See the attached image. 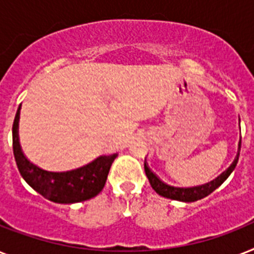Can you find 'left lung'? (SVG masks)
<instances>
[{
    "label": "left lung",
    "instance_id": "obj_1",
    "mask_svg": "<svg viewBox=\"0 0 254 254\" xmlns=\"http://www.w3.org/2000/svg\"><path fill=\"white\" fill-rule=\"evenodd\" d=\"M240 147H241V142L239 145V154H237L236 159L233 161V163L228 169L225 170L224 173L220 174L219 177L215 178L213 181L208 182V183H205V185L201 186H195V187H174V186H170L167 183H165L163 181H161L157 175H155L149 166H147V163L145 162V173H146V177L150 182V186L153 187L155 192L161 195L163 197H167V199H173V200H179V201H196L200 200L203 197L208 196L209 193L213 192L217 187H220L227 178L231 175L235 167L237 165V161H239V155H240Z\"/></svg>",
    "mask_w": 254,
    "mask_h": 254
}]
</instances>
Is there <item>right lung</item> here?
<instances>
[{
    "instance_id": "1",
    "label": "right lung",
    "mask_w": 254,
    "mask_h": 254,
    "mask_svg": "<svg viewBox=\"0 0 254 254\" xmlns=\"http://www.w3.org/2000/svg\"><path fill=\"white\" fill-rule=\"evenodd\" d=\"M19 111L13 123V151L22 178L42 196L55 203L71 204L95 197L104 189L108 173L117 154L101 155L79 169L54 173L34 165L26 158L18 138Z\"/></svg>"
}]
</instances>
